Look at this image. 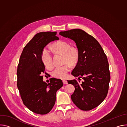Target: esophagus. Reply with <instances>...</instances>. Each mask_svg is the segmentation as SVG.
<instances>
[{"label": "esophagus", "instance_id": "1", "mask_svg": "<svg viewBox=\"0 0 127 127\" xmlns=\"http://www.w3.org/2000/svg\"><path fill=\"white\" fill-rule=\"evenodd\" d=\"M63 83L64 84H68V82H67V81L66 80H63Z\"/></svg>", "mask_w": 127, "mask_h": 127}]
</instances>
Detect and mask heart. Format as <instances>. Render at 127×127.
I'll list each match as a JSON object with an SVG mask.
<instances>
[{
    "mask_svg": "<svg viewBox=\"0 0 127 127\" xmlns=\"http://www.w3.org/2000/svg\"><path fill=\"white\" fill-rule=\"evenodd\" d=\"M52 48L57 53L63 55L64 62L67 64L62 66L56 67L52 72V75L56 78H65L70 70V65L67 63L71 65H74L76 64L79 57V51L77 48L70 47L69 44L64 41L55 43L53 45ZM42 60L47 68H51L53 67V56L47 49H44L42 51Z\"/></svg>",
    "mask_w": 127,
    "mask_h": 127,
    "instance_id": "obj_1",
    "label": "heart"
}]
</instances>
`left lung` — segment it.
<instances>
[{"label":"left lung","mask_w":127,"mask_h":127,"mask_svg":"<svg viewBox=\"0 0 127 127\" xmlns=\"http://www.w3.org/2000/svg\"><path fill=\"white\" fill-rule=\"evenodd\" d=\"M59 34L74 41L79 53L71 74L84 80L80 84L75 79L67 80L75 87L71 99L79 109L91 110L104 100L108 93L111 75L107 57L98 41L82 30L73 29Z\"/></svg>","instance_id":"8db88e82"}]
</instances>
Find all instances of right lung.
Wrapping results in <instances>:
<instances>
[{
	"label": "right lung",
	"instance_id": "obj_1",
	"mask_svg": "<svg viewBox=\"0 0 127 127\" xmlns=\"http://www.w3.org/2000/svg\"><path fill=\"white\" fill-rule=\"evenodd\" d=\"M56 34V32L36 34L24 47L17 66V86L23 102L37 114L45 115L51 111L56 92L63 85L61 79L53 78L47 83L42 76L45 71L42 51L49 43L59 40Z\"/></svg>",
	"mask_w": 127,
	"mask_h": 127
}]
</instances>
